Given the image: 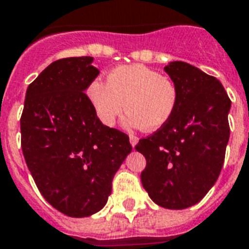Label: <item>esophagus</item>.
Instances as JSON below:
<instances>
[{"mask_svg": "<svg viewBox=\"0 0 249 249\" xmlns=\"http://www.w3.org/2000/svg\"><path fill=\"white\" fill-rule=\"evenodd\" d=\"M129 140H130V144H132L133 147H134V146L137 144V142H138V137L133 136V134H132V136L129 137Z\"/></svg>", "mask_w": 249, "mask_h": 249, "instance_id": "1", "label": "esophagus"}]
</instances>
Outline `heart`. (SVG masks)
Masks as SVG:
<instances>
[{
	"mask_svg": "<svg viewBox=\"0 0 249 249\" xmlns=\"http://www.w3.org/2000/svg\"><path fill=\"white\" fill-rule=\"evenodd\" d=\"M88 97L103 124L112 126L126 108L130 124L155 130L173 116L178 88L159 71L134 64L112 70L107 83L93 81L88 88Z\"/></svg>",
	"mask_w": 249,
	"mask_h": 249,
	"instance_id": "heart-1",
	"label": "heart"
}]
</instances>
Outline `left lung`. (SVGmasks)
Listing matches in <instances>:
<instances>
[{"instance_id":"8db88e82","label":"left lung","mask_w":249,"mask_h":249,"mask_svg":"<svg viewBox=\"0 0 249 249\" xmlns=\"http://www.w3.org/2000/svg\"><path fill=\"white\" fill-rule=\"evenodd\" d=\"M165 72L178 88L173 116L140 140L146 158L141 181L148 196L166 209L196 204L216 183L230 137L231 101L222 84L185 62H170Z\"/></svg>"}]
</instances>
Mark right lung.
I'll use <instances>...</instances> for the list:
<instances>
[{
    "label": "right lung",
    "instance_id": "obj_1",
    "mask_svg": "<svg viewBox=\"0 0 249 249\" xmlns=\"http://www.w3.org/2000/svg\"><path fill=\"white\" fill-rule=\"evenodd\" d=\"M91 56L63 58L25 93L21 151L45 200L68 217L107 203L112 178L132 151L128 134L103 125L85 90L99 75Z\"/></svg>",
    "mask_w": 249,
    "mask_h": 249
}]
</instances>
